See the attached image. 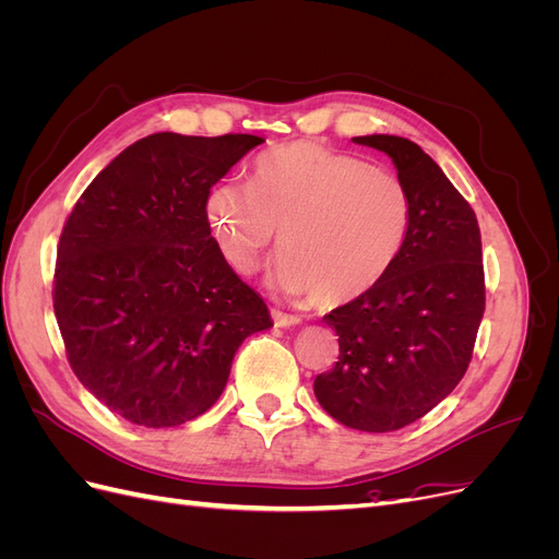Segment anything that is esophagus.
I'll return each instance as SVG.
<instances>
[{
	"instance_id": "obj_1",
	"label": "esophagus",
	"mask_w": 559,
	"mask_h": 559,
	"mask_svg": "<svg viewBox=\"0 0 559 559\" xmlns=\"http://www.w3.org/2000/svg\"><path fill=\"white\" fill-rule=\"evenodd\" d=\"M270 314H273L275 326H282V329L300 324V317L298 314H289V312H282V310H275V308H273V312H270Z\"/></svg>"
}]
</instances>
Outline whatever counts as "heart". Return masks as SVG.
<instances>
[{"mask_svg":"<svg viewBox=\"0 0 559 559\" xmlns=\"http://www.w3.org/2000/svg\"><path fill=\"white\" fill-rule=\"evenodd\" d=\"M205 214L235 273H253L280 230L275 289L343 306L373 292L392 270L413 205L396 175L300 140L253 163L249 186H214Z\"/></svg>","mask_w":559,"mask_h":559,"instance_id":"obj_1","label":"heart"}]
</instances>
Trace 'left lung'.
Listing matches in <instances>:
<instances>
[{
	"mask_svg": "<svg viewBox=\"0 0 559 559\" xmlns=\"http://www.w3.org/2000/svg\"><path fill=\"white\" fill-rule=\"evenodd\" d=\"M411 195V228L386 277L324 321L337 354L314 378L321 408L359 431H396L436 408L464 378L485 312L476 212L415 142L366 134Z\"/></svg>",
	"mask_w": 559,
	"mask_h": 559,
	"instance_id": "obj_1",
	"label": "left lung"
}]
</instances>
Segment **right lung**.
Wrapping results in <instances>:
<instances>
[{
    "label": "right lung",
    "instance_id": "obj_1",
    "mask_svg": "<svg viewBox=\"0 0 559 559\" xmlns=\"http://www.w3.org/2000/svg\"><path fill=\"white\" fill-rule=\"evenodd\" d=\"M257 134L156 132L121 151L67 216L53 310L74 376L148 429L210 411L263 298L226 263L205 214L212 186Z\"/></svg>",
    "mask_w": 559,
    "mask_h": 559
}]
</instances>
